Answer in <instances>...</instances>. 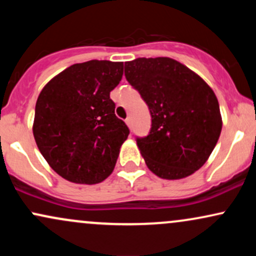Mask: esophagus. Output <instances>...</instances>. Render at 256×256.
Instances as JSON below:
<instances>
[{"label": "esophagus", "mask_w": 256, "mask_h": 256, "mask_svg": "<svg viewBox=\"0 0 256 256\" xmlns=\"http://www.w3.org/2000/svg\"><path fill=\"white\" fill-rule=\"evenodd\" d=\"M125 122H126V125L128 126V128H131V126H132V119H131V116H128V118H126Z\"/></svg>", "instance_id": "34e87169"}]
</instances>
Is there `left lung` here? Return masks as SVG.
I'll return each instance as SVG.
<instances>
[{"label":"left lung","mask_w":256,"mask_h":256,"mask_svg":"<svg viewBox=\"0 0 256 256\" xmlns=\"http://www.w3.org/2000/svg\"><path fill=\"white\" fill-rule=\"evenodd\" d=\"M125 77L150 110V132L136 138L148 168L164 179H182L201 168L222 126L210 85L170 58L128 61Z\"/></svg>","instance_id":"8db88e82"}]
</instances>
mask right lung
<instances>
[{"mask_svg":"<svg viewBox=\"0 0 256 256\" xmlns=\"http://www.w3.org/2000/svg\"><path fill=\"white\" fill-rule=\"evenodd\" d=\"M122 71V62L107 60L74 64L38 96L34 140L49 166L72 183L98 184L113 172L130 134L110 98Z\"/></svg>","mask_w":256,"mask_h":256,"instance_id":"right-lung-1","label":"right lung"}]
</instances>
